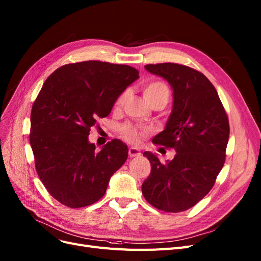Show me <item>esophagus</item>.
<instances>
[{"mask_svg": "<svg viewBox=\"0 0 261 261\" xmlns=\"http://www.w3.org/2000/svg\"><path fill=\"white\" fill-rule=\"evenodd\" d=\"M141 153H140V150L137 149V148H134V147H130L128 149V155L130 158H134V156H139Z\"/></svg>", "mask_w": 261, "mask_h": 261, "instance_id": "obj_1", "label": "esophagus"}]
</instances>
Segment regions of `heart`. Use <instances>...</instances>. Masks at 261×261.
<instances>
[{
	"label": "heart",
	"mask_w": 261,
	"mask_h": 261,
	"mask_svg": "<svg viewBox=\"0 0 261 261\" xmlns=\"http://www.w3.org/2000/svg\"><path fill=\"white\" fill-rule=\"evenodd\" d=\"M142 93L143 97L147 100L148 103H151L152 101L155 100H164L165 102L168 100V96H169V91L168 87L162 82H159V81H152V82L146 83L142 86ZM127 93L123 92L115 100V108H120L125 99H126ZM121 133L123 135V137L126 139L127 141L132 143H137L140 141V139L145 136L146 130L143 128H138L132 126V125H124V126L121 128Z\"/></svg>",
	"instance_id": "b5f03b06"
}]
</instances>
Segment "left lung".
I'll return each instance as SVG.
<instances>
[{"mask_svg":"<svg viewBox=\"0 0 261 261\" xmlns=\"http://www.w3.org/2000/svg\"><path fill=\"white\" fill-rule=\"evenodd\" d=\"M165 79L173 89V110L154 143L173 148L172 161L161 163L146 151L151 173L141 186L145 199L155 208L187 211L207 194L220 173L229 140V121L217 91L203 73L187 66H145Z\"/></svg>","mask_w":261,"mask_h":261,"instance_id":"obj_1","label":"left lung"}]
</instances>
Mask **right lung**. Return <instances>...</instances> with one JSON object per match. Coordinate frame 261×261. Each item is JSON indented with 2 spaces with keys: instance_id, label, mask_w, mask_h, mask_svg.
<instances>
[{
  "instance_id": "1",
  "label": "right lung",
  "mask_w": 261,
  "mask_h": 261,
  "mask_svg": "<svg viewBox=\"0 0 261 261\" xmlns=\"http://www.w3.org/2000/svg\"><path fill=\"white\" fill-rule=\"evenodd\" d=\"M138 77L133 67L89 60L62 66L45 81L32 107L30 143L41 181L61 204L79 208L101 199L127 160L121 140L97 151L88 135Z\"/></svg>"
}]
</instances>
